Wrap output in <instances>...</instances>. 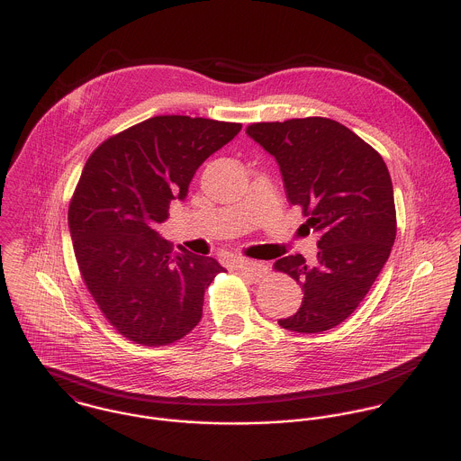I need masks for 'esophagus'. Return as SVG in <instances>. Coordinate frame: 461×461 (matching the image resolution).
Segmentation results:
<instances>
[{
    "instance_id": "esophagus-1",
    "label": "esophagus",
    "mask_w": 461,
    "mask_h": 461,
    "mask_svg": "<svg viewBox=\"0 0 461 461\" xmlns=\"http://www.w3.org/2000/svg\"><path fill=\"white\" fill-rule=\"evenodd\" d=\"M236 268H238L243 276H247L249 279H252V281H256V283L268 276V267H267V265H263V263H254V261H238V263H236Z\"/></svg>"
}]
</instances>
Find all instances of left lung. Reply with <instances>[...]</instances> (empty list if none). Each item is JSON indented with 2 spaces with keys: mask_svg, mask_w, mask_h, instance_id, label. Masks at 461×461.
Masks as SVG:
<instances>
[{
  "mask_svg": "<svg viewBox=\"0 0 461 461\" xmlns=\"http://www.w3.org/2000/svg\"><path fill=\"white\" fill-rule=\"evenodd\" d=\"M247 134L276 157L290 203L307 216L303 227L320 236L314 265L301 254L274 265L304 292L299 311L279 325L295 332L332 329L365 299L393 247L388 167L368 143L329 118L254 123Z\"/></svg>",
  "mask_w": 461,
  "mask_h": 461,
  "instance_id": "1",
  "label": "left lung"
}]
</instances>
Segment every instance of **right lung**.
<instances>
[{
  "mask_svg": "<svg viewBox=\"0 0 461 461\" xmlns=\"http://www.w3.org/2000/svg\"><path fill=\"white\" fill-rule=\"evenodd\" d=\"M240 123L155 116L104 141L87 158L69 203V232L82 279L111 325L158 347L202 318L203 294L225 268L158 236L169 202L184 200L209 155Z\"/></svg>",
  "mask_w": 461,
  "mask_h": 461,
  "instance_id": "1",
  "label": "right lung"
}]
</instances>
